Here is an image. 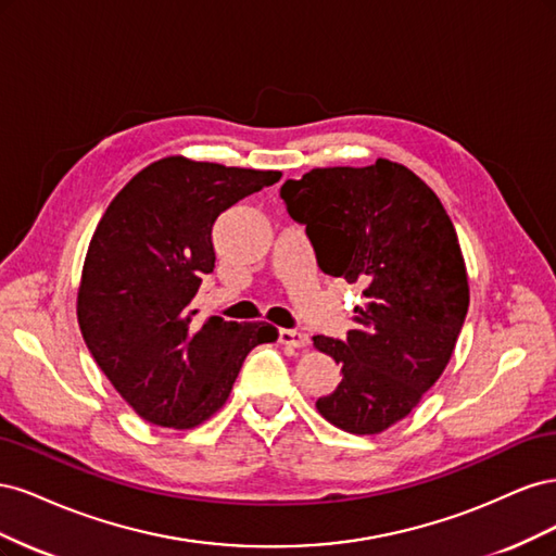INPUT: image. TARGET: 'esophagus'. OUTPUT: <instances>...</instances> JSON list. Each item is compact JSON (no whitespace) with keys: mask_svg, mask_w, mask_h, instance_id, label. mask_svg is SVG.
Returning <instances> with one entry per match:
<instances>
[{"mask_svg":"<svg viewBox=\"0 0 556 556\" xmlns=\"http://www.w3.org/2000/svg\"><path fill=\"white\" fill-rule=\"evenodd\" d=\"M278 341L285 348H306L308 345V336L304 331H296V329H280L278 333Z\"/></svg>","mask_w":556,"mask_h":556,"instance_id":"obj_1","label":"esophagus"}]
</instances>
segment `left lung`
<instances>
[{"label": "left lung", "instance_id": "obj_1", "mask_svg": "<svg viewBox=\"0 0 556 556\" xmlns=\"http://www.w3.org/2000/svg\"><path fill=\"white\" fill-rule=\"evenodd\" d=\"M317 266L364 288L345 341L313 336L343 380L317 399L327 422L374 435L406 417L441 378L468 311V276L441 199L403 164L327 166L285 180Z\"/></svg>", "mask_w": 556, "mask_h": 556}]
</instances>
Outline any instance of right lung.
<instances>
[{
    "label": "right lung",
    "instance_id": "add662e5",
    "mask_svg": "<svg viewBox=\"0 0 556 556\" xmlns=\"http://www.w3.org/2000/svg\"><path fill=\"white\" fill-rule=\"evenodd\" d=\"M188 157L148 164L115 194L83 264L78 325L104 376L146 422L192 429L225 406L266 323H201L192 301L215 266L217 215L280 180Z\"/></svg>",
    "mask_w": 556,
    "mask_h": 556
}]
</instances>
